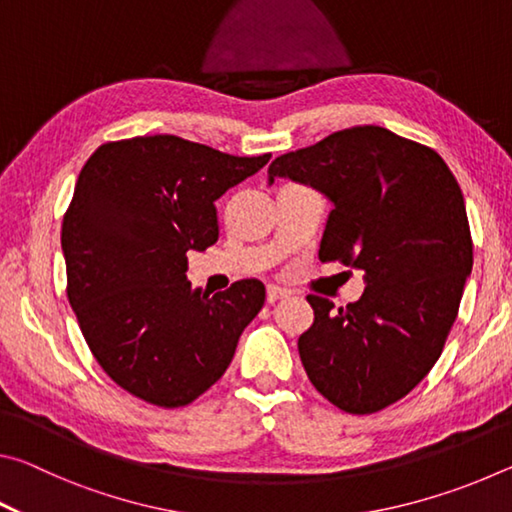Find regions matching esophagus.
I'll list each match as a JSON object with an SVG mask.
<instances>
[{
	"instance_id": "34e87169",
	"label": "esophagus",
	"mask_w": 512,
	"mask_h": 512,
	"mask_svg": "<svg viewBox=\"0 0 512 512\" xmlns=\"http://www.w3.org/2000/svg\"><path fill=\"white\" fill-rule=\"evenodd\" d=\"M282 298H287V291L284 289H280V287H275V284H268V289H266V302H277V300H282Z\"/></svg>"
}]
</instances>
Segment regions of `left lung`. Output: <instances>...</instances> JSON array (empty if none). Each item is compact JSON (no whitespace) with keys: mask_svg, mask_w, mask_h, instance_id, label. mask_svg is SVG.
Segmentation results:
<instances>
[{"mask_svg":"<svg viewBox=\"0 0 512 512\" xmlns=\"http://www.w3.org/2000/svg\"><path fill=\"white\" fill-rule=\"evenodd\" d=\"M275 178L332 203L318 257L366 282L341 309L307 296L314 325L298 339L307 377L341 411L386 409L438 361L472 273L461 187L436 151L381 126L284 153L268 167V183Z\"/></svg>","mask_w":512,"mask_h":512,"instance_id":"1","label":"left lung"}]
</instances>
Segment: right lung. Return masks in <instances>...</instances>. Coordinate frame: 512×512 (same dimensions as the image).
<instances>
[{
	"instance_id": "obj_1",
	"label": "right lung",
	"mask_w": 512,
	"mask_h": 512,
	"mask_svg": "<svg viewBox=\"0 0 512 512\" xmlns=\"http://www.w3.org/2000/svg\"><path fill=\"white\" fill-rule=\"evenodd\" d=\"M271 153L237 158L176 135L101 144L79 173L60 246L67 298L94 359L140 400L176 409L219 381L266 289L205 293L187 250L219 239L214 203Z\"/></svg>"
}]
</instances>
